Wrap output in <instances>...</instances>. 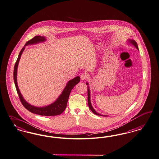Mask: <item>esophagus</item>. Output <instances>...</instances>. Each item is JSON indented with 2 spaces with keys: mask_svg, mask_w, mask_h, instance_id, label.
Segmentation results:
<instances>
[{
  "mask_svg": "<svg viewBox=\"0 0 159 159\" xmlns=\"http://www.w3.org/2000/svg\"><path fill=\"white\" fill-rule=\"evenodd\" d=\"M88 75L86 73H83L80 75V79L82 80H84L86 79H88Z\"/></svg>",
  "mask_w": 159,
  "mask_h": 159,
  "instance_id": "34e87169",
  "label": "esophagus"
}]
</instances>
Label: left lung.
Returning <instances> with one entry per match:
<instances>
[{
  "label": "left lung",
  "instance_id": "8db88e82",
  "mask_svg": "<svg viewBox=\"0 0 159 159\" xmlns=\"http://www.w3.org/2000/svg\"><path fill=\"white\" fill-rule=\"evenodd\" d=\"M127 43L129 44H130L131 45H133L135 48H136L138 50H139V48H138V45H137V43L136 42L135 40H133V39H128L127 40ZM86 84L88 85V105L89 107L90 108V109L91 110V111L93 112L94 114H95L96 115L100 116H108L103 115H100L99 113H98L94 109V108L92 105L91 103V100H90V88L89 86V83L86 82Z\"/></svg>",
  "mask_w": 159,
  "mask_h": 159
}]
</instances>
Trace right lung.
<instances>
[{
    "label": "right lung",
    "instance_id": "1",
    "mask_svg": "<svg viewBox=\"0 0 159 159\" xmlns=\"http://www.w3.org/2000/svg\"><path fill=\"white\" fill-rule=\"evenodd\" d=\"M46 40V38L43 36H36L34 37L32 39L29 40L26 42V43L25 44L24 47L22 48V49L19 54L16 62L15 63V67H14V71H13L14 82L16 89L17 92L18 93L21 103L23 105V106L29 111H30L31 113H33L34 114L40 116H44L59 115L61 113H62L66 109L70 93L71 92L73 88L80 82V77H75L73 79L68 81L64 89L63 90L62 92L55 102L48 106H43V107L34 106L33 105L29 104L28 102H27L26 100L23 98L22 93L20 92V90L19 89L17 82V72L18 65H19L22 53L24 50L25 49V47L28 45H32V44L42 43L45 42Z\"/></svg>",
    "mask_w": 159,
    "mask_h": 159
}]
</instances>
